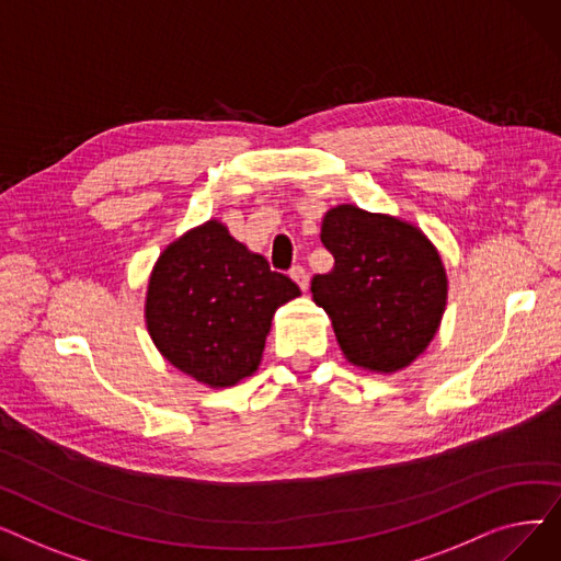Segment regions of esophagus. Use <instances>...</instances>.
I'll use <instances>...</instances> for the list:
<instances>
[{
  "label": "esophagus",
  "instance_id": "34e87169",
  "mask_svg": "<svg viewBox=\"0 0 561 561\" xmlns=\"http://www.w3.org/2000/svg\"><path fill=\"white\" fill-rule=\"evenodd\" d=\"M290 277H293V282H296L302 290L309 288V273H307V268H302V265H293V268H290Z\"/></svg>",
  "mask_w": 561,
  "mask_h": 561
}]
</instances>
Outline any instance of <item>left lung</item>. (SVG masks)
Returning a JSON list of instances; mask_svg holds the SVG:
<instances>
[{
    "mask_svg": "<svg viewBox=\"0 0 561 561\" xmlns=\"http://www.w3.org/2000/svg\"><path fill=\"white\" fill-rule=\"evenodd\" d=\"M320 241L334 268L313 275L311 296L332 318L347 362L377 373L409 366L446 309L448 282L434 245L419 227L352 204L328 211Z\"/></svg>",
    "mask_w": 561,
    "mask_h": 561,
    "instance_id": "left-lung-1",
    "label": "left lung"
}]
</instances>
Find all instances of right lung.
I'll return each instance as SVG.
<instances>
[{
    "instance_id": "1",
    "label": "right lung",
    "mask_w": 561,
    "mask_h": 561,
    "mask_svg": "<svg viewBox=\"0 0 561 561\" xmlns=\"http://www.w3.org/2000/svg\"><path fill=\"white\" fill-rule=\"evenodd\" d=\"M300 288L209 220L168 245L145 318L161 355L202 385L233 387L261 362L271 320Z\"/></svg>"
}]
</instances>
